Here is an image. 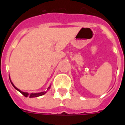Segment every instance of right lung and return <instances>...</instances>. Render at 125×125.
Listing matches in <instances>:
<instances>
[{
	"label": "right lung",
	"mask_w": 125,
	"mask_h": 125,
	"mask_svg": "<svg viewBox=\"0 0 125 125\" xmlns=\"http://www.w3.org/2000/svg\"><path fill=\"white\" fill-rule=\"evenodd\" d=\"M11 84H12V85H13V87H15V89H16L17 90V91H19V92H20V93H22V95H24V97H28V93H25V92H22V91H21V90H19V89H17V87H15V85H13V84L12 82H11ZM49 88H50V87H48V89H49ZM45 93H46L45 91H43V92H41V93H32V94H30V95H29V97H30V98H32V97H39V96H42V95H44V94H45Z\"/></svg>",
	"instance_id": "1"
}]
</instances>
